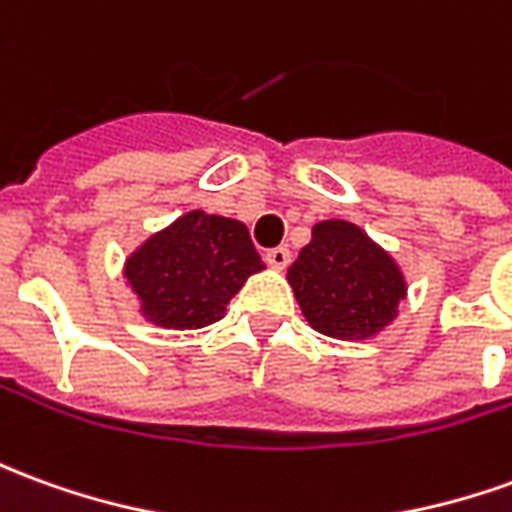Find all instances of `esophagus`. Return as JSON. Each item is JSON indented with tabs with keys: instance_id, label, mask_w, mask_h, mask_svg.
Here are the masks:
<instances>
[{
	"instance_id": "1",
	"label": "esophagus",
	"mask_w": 512,
	"mask_h": 512,
	"mask_svg": "<svg viewBox=\"0 0 512 512\" xmlns=\"http://www.w3.org/2000/svg\"><path fill=\"white\" fill-rule=\"evenodd\" d=\"M266 263L271 268H285V266H288V263H291V252H288V246H277V249H268Z\"/></svg>"
}]
</instances>
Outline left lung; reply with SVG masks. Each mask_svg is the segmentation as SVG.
<instances>
[{
	"mask_svg": "<svg viewBox=\"0 0 512 512\" xmlns=\"http://www.w3.org/2000/svg\"><path fill=\"white\" fill-rule=\"evenodd\" d=\"M288 282L307 324L338 341L374 338L407 296L396 260L343 219L318 221L310 244L288 268Z\"/></svg>",
	"mask_w": 512,
	"mask_h": 512,
	"instance_id": "1",
	"label": "left lung"
}]
</instances>
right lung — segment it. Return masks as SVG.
<instances>
[{
  "instance_id": "add662e5",
  "label": "right lung",
  "mask_w": 512,
  "mask_h": 512,
  "mask_svg": "<svg viewBox=\"0 0 512 512\" xmlns=\"http://www.w3.org/2000/svg\"><path fill=\"white\" fill-rule=\"evenodd\" d=\"M263 268L246 224L191 210L149 235L127 257L124 277L146 321L199 330L224 318L232 296Z\"/></svg>"
}]
</instances>
